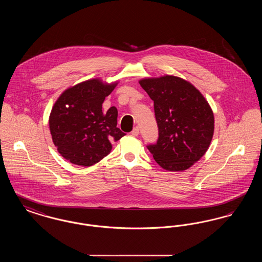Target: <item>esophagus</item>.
Instances as JSON below:
<instances>
[{"label": "esophagus", "instance_id": "1", "mask_svg": "<svg viewBox=\"0 0 262 262\" xmlns=\"http://www.w3.org/2000/svg\"><path fill=\"white\" fill-rule=\"evenodd\" d=\"M132 135H133L134 137H137V136L139 135V127H138V126L134 127V129H133V132H132Z\"/></svg>", "mask_w": 262, "mask_h": 262}]
</instances>
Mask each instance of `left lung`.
Listing matches in <instances>:
<instances>
[{"mask_svg": "<svg viewBox=\"0 0 262 262\" xmlns=\"http://www.w3.org/2000/svg\"><path fill=\"white\" fill-rule=\"evenodd\" d=\"M154 102L156 143L146 145L154 160L168 171H184L205 154L214 133L208 102L186 80L165 75L139 81Z\"/></svg>", "mask_w": 262, "mask_h": 262, "instance_id": "8db88e82", "label": "left lung"}]
</instances>
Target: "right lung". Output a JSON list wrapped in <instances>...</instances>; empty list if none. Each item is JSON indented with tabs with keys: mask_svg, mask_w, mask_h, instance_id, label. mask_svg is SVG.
Masks as SVG:
<instances>
[{
	"mask_svg": "<svg viewBox=\"0 0 262 262\" xmlns=\"http://www.w3.org/2000/svg\"><path fill=\"white\" fill-rule=\"evenodd\" d=\"M115 86L90 79L67 89L55 103L49 119L51 136L68 161L92 166L110 153L112 141L125 136L117 127V108L102 112V104Z\"/></svg>",
	"mask_w": 262,
	"mask_h": 262,
	"instance_id": "right-lung-1",
	"label": "right lung"
}]
</instances>
